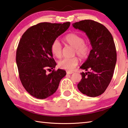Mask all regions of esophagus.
<instances>
[{
    "instance_id": "1",
    "label": "esophagus",
    "mask_w": 128,
    "mask_h": 128,
    "mask_svg": "<svg viewBox=\"0 0 128 128\" xmlns=\"http://www.w3.org/2000/svg\"><path fill=\"white\" fill-rule=\"evenodd\" d=\"M72 73H73V72H72V71H66V74H68V75L72 74Z\"/></svg>"
}]
</instances>
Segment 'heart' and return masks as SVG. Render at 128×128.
Listing matches in <instances>:
<instances>
[{"mask_svg": "<svg viewBox=\"0 0 128 128\" xmlns=\"http://www.w3.org/2000/svg\"><path fill=\"white\" fill-rule=\"evenodd\" d=\"M64 40L67 44L75 49V53L81 58H86L90 52V46L84 42L81 36L75 33H70L65 36ZM51 52L56 57H62V48L59 40H55L51 45ZM79 63V60L76 57L72 58H64L58 62L59 68L67 70H72Z\"/></svg>", "mask_w": 128, "mask_h": 128, "instance_id": "heart-1", "label": "heart"}]
</instances>
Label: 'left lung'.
Listing matches in <instances>:
<instances>
[{
  "label": "left lung",
  "mask_w": 128,
  "mask_h": 128,
  "mask_svg": "<svg viewBox=\"0 0 128 128\" xmlns=\"http://www.w3.org/2000/svg\"><path fill=\"white\" fill-rule=\"evenodd\" d=\"M72 26L84 31L92 49L80 68L82 79L78 84L80 92L95 97L104 92L113 76L117 54L112 36L106 27L90 20L75 22Z\"/></svg>",
  "instance_id": "8db88e82"
}]
</instances>
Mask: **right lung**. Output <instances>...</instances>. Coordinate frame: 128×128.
<instances>
[{
  "label": "right lung",
  "mask_w": 128,
  "mask_h": 128,
  "mask_svg": "<svg viewBox=\"0 0 128 128\" xmlns=\"http://www.w3.org/2000/svg\"><path fill=\"white\" fill-rule=\"evenodd\" d=\"M70 22L62 24L42 22L32 26L22 35L16 52V64L22 86L33 97L45 99L54 93L66 75L62 69L46 74L57 65L51 45L68 30Z\"/></svg>",
  "instance_id": "add662e5"
}]
</instances>
